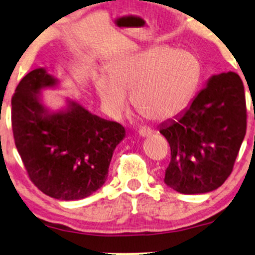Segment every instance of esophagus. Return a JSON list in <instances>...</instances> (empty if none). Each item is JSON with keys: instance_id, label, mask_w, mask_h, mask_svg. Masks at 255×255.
<instances>
[{"instance_id": "1", "label": "esophagus", "mask_w": 255, "mask_h": 255, "mask_svg": "<svg viewBox=\"0 0 255 255\" xmlns=\"http://www.w3.org/2000/svg\"><path fill=\"white\" fill-rule=\"evenodd\" d=\"M138 133H139L140 137H148L152 133V130H151V128H140L138 130Z\"/></svg>"}]
</instances>
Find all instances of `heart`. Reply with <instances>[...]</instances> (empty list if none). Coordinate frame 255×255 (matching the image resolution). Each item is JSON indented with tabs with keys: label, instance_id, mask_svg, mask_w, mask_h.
<instances>
[{
	"label": "heart",
	"instance_id": "heart-1",
	"mask_svg": "<svg viewBox=\"0 0 255 255\" xmlns=\"http://www.w3.org/2000/svg\"><path fill=\"white\" fill-rule=\"evenodd\" d=\"M199 79L200 62L193 52L160 45L118 59L110 76L98 75L94 85L111 116L121 115L127 107V94H132L137 112L161 122L184 110Z\"/></svg>",
	"mask_w": 255,
	"mask_h": 255
}]
</instances>
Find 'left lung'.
<instances>
[{"label": "left lung", "instance_id": "8db88e82", "mask_svg": "<svg viewBox=\"0 0 255 255\" xmlns=\"http://www.w3.org/2000/svg\"><path fill=\"white\" fill-rule=\"evenodd\" d=\"M246 128L240 76L233 71L212 76L179 118L160 128L170 146L164 182L184 194L216 190L232 174Z\"/></svg>", "mask_w": 255, "mask_h": 255}]
</instances>
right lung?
Wrapping results in <instances>:
<instances>
[{
  "mask_svg": "<svg viewBox=\"0 0 255 255\" xmlns=\"http://www.w3.org/2000/svg\"><path fill=\"white\" fill-rule=\"evenodd\" d=\"M56 83L43 68L20 81L11 98L15 146L29 179L41 192L55 199H82L105 184L125 128L76 103L63 112L47 113L39 101V91Z\"/></svg>",
  "mask_w": 255,
  "mask_h": 255,
  "instance_id": "right-lung-1",
  "label": "right lung"
}]
</instances>
